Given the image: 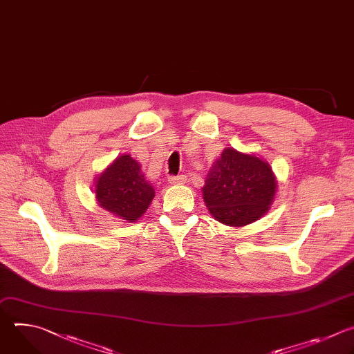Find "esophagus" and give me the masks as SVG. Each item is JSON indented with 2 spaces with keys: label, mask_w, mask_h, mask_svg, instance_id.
Instances as JSON below:
<instances>
[{
  "label": "esophagus",
  "mask_w": 354,
  "mask_h": 354,
  "mask_svg": "<svg viewBox=\"0 0 354 354\" xmlns=\"http://www.w3.org/2000/svg\"><path fill=\"white\" fill-rule=\"evenodd\" d=\"M187 181V177L184 174L180 176H170L169 177V183L170 184H184Z\"/></svg>",
  "instance_id": "esophagus-1"
}]
</instances>
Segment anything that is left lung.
I'll list each match as a JSON object with an SVG mask.
<instances>
[{
  "mask_svg": "<svg viewBox=\"0 0 354 354\" xmlns=\"http://www.w3.org/2000/svg\"><path fill=\"white\" fill-rule=\"evenodd\" d=\"M276 178L268 162L257 155L226 148L212 165L203 201L218 222L241 227L262 218L276 194Z\"/></svg>",
  "mask_w": 354,
  "mask_h": 354,
  "instance_id": "left-lung-1",
  "label": "left lung"
}]
</instances>
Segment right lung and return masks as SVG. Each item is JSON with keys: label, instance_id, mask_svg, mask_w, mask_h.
Here are the masks:
<instances>
[{"label": "right lung", "instance_id": "right-lung-1", "mask_svg": "<svg viewBox=\"0 0 354 354\" xmlns=\"http://www.w3.org/2000/svg\"><path fill=\"white\" fill-rule=\"evenodd\" d=\"M95 187L99 206L128 223L142 216L155 198L152 184L129 155L118 156L96 177Z\"/></svg>", "mask_w": 354, "mask_h": 354}]
</instances>
